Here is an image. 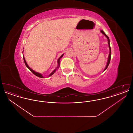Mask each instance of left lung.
<instances>
[{"label":"left lung","mask_w":133,"mask_h":133,"mask_svg":"<svg viewBox=\"0 0 133 133\" xmlns=\"http://www.w3.org/2000/svg\"><path fill=\"white\" fill-rule=\"evenodd\" d=\"M101 32L102 33H103L105 36H106V37L108 39V45H109V50H110V52H109V56H108V60L107 61V65H106V67H105V69L104 70V71H105L107 69V68H108V66H109V63H110V60H111V47H110V39H109V37L105 33V32L103 31V30H101Z\"/></svg>","instance_id":"1"}]
</instances>
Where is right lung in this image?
Returning <instances> with one entry per match:
<instances>
[{
    "label": "right lung",
    "mask_w": 133,
    "mask_h": 133,
    "mask_svg": "<svg viewBox=\"0 0 133 133\" xmlns=\"http://www.w3.org/2000/svg\"><path fill=\"white\" fill-rule=\"evenodd\" d=\"M63 54H62L60 57H59V58L58 59V61H57V63H58V66L57 67V68L55 69V70H54L51 73H50V74L49 75V77H50V76H52L55 72H56V70H57V68H58L59 67V66H60V59L62 58V57L63 56ZM23 60H24V63H25V64L26 66L30 70V71L32 73H33L35 75H36V76H37L38 77H40V78H43V76L42 75V74H40V73H38V72H35V71H34V70H33L31 69L29 67V66L27 65V64L26 63V62L25 59V58H24V55H23Z\"/></svg>",
    "instance_id": "obj_1"
}]
</instances>
